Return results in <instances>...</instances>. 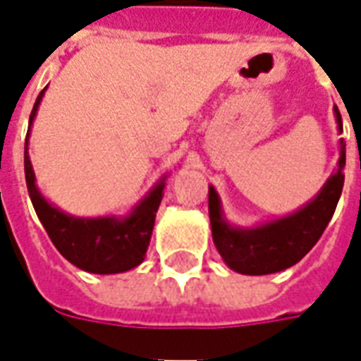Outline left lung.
Instances as JSON below:
<instances>
[{
    "label": "left lung",
    "instance_id": "obj_1",
    "mask_svg": "<svg viewBox=\"0 0 361 361\" xmlns=\"http://www.w3.org/2000/svg\"><path fill=\"white\" fill-rule=\"evenodd\" d=\"M338 131H342V118L338 108H334ZM344 164H346V145L341 139L338 168L326 180L317 197L303 204L300 211L282 219L271 220L255 228L232 226L224 214L216 189L209 185V216H211L212 242L232 271L240 274H271L284 271L302 261L311 247L319 242L331 222L334 209L341 199L344 185Z\"/></svg>",
    "mask_w": 361,
    "mask_h": 361
}]
</instances>
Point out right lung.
<instances>
[{
    "instance_id": "obj_1",
    "label": "right lung",
    "mask_w": 361,
    "mask_h": 361,
    "mask_svg": "<svg viewBox=\"0 0 361 361\" xmlns=\"http://www.w3.org/2000/svg\"><path fill=\"white\" fill-rule=\"evenodd\" d=\"M44 90L38 94L35 108L30 111V126L38 111ZM25 178L38 219L46 228L56 250L69 263L94 274H116L141 265L152 235L157 211L162 201L166 178L158 181L127 216H71L48 203L36 188L35 170L28 157V133L25 142Z\"/></svg>"
}]
</instances>
